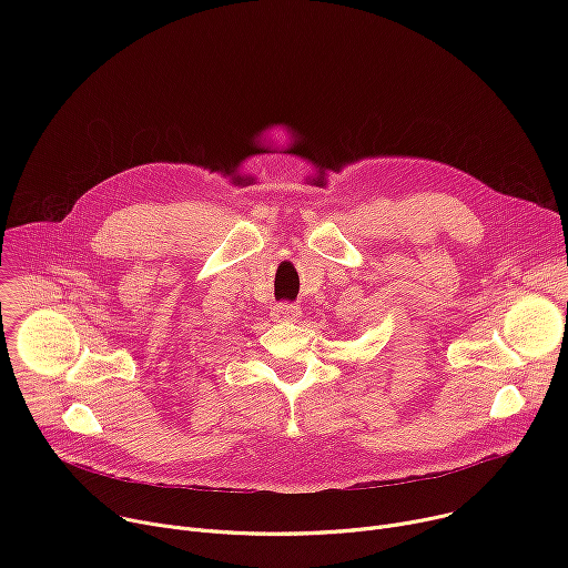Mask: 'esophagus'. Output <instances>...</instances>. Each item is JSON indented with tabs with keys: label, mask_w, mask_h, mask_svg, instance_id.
<instances>
[{
	"label": "esophagus",
	"mask_w": 568,
	"mask_h": 568,
	"mask_svg": "<svg viewBox=\"0 0 568 568\" xmlns=\"http://www.w3.org/2000/svg\"><path fill=\"white\" fill-rule=\"evenodd\" d=\"M274 316L276 318H285V321H294L301 316V307L296 303H276L274 305Z\"/></svg>",
	"instance_id": "34e87169"
}]
</instances>
